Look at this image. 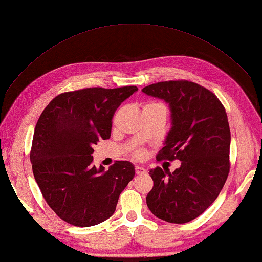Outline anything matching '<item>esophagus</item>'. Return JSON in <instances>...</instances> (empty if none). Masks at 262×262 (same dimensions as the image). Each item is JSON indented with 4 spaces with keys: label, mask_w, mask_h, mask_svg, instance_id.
<instances>
[{
    "label": "esophagus",
    "mask_w": 262,
    "mask_h": 262,
    "mask_svg": "<svg viewBox=\"0 0 262 262\" xmlns=\"http://www.w3.org/2000/svg\"><path fill=\"white\" fill-rule=\"evenodd\" d=\"M135 172L136 174H145L147 173V170L143 166H135Z\"/></svg>",
    "instance_id": "obj_1"
}]
</instances>
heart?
Returning <instances> with one entry per match:
<instances>
[{
	"label": "heart",
	"instance_id": "b5f03b06",
	"mask_svg": "<svg viewBox=\"0 0 262 262\" xmlns=\"http://www.w3.org/2000/svg\"><path fill=\"white\" fill-rule=\"evenodd\" d=\"M158 106H163V107H165V106H164V105L161 104V103H156V101H152V103L145 104L143 108H148V107H158ZM134 155H135L136 157H142V156H143V151H142V150H136V151L134 152Z\"/></svg>",
	"mask_w": 262,
	"mask_h": 262
}]
</instances>
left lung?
I'll use <instances>...</instances> for the list:
<instances>
[{
  "mask_svg": "<svg viewBox=\"0 0 262 262\" xmlns=\"http://www.w3.org/2000/svg\"><path fill=\"white\" fill-rule=\"evenodd\" d=\"M142 91L164 99L171 110V130L156 159L181 162L173 172L159 166L149 171L154 187L147 205L158 219L187 223L216 200L229 176L227 112L215 94L186 79L158 82Z\"/></svg>",
  "mask_w": 262,
  "mask_h": 262,
  "instance_id": "1",
  "label": "left lung"
}]
</instances>
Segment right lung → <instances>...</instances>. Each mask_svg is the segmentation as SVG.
<instances>
[{"label":"right lung","mask_w":262,"mask_h":262,"mask_svg":"<svg viewBox=\"0 0 262 262\" xmlns=\"http://www.w3.org/2000/svg\"><path fill=\"white\" fill-rule=\"evenodd\" d=\"M137 88H86L56 96L42 111L31 147L34 179L52 210L69 224L85 228L114 214L119 195L134 178L130 162L97 168L94 145L107 140L112 118Z\"/></svg>","instance_id":"right-lung-1"}]
</instances>
